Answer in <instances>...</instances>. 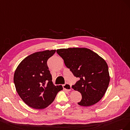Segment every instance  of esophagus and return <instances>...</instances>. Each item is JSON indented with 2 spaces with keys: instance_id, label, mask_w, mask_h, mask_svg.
Segmentation results:
<instances>
[{
  "instance_id": "obj_1",
  "label": "esophagus",
  "mask_w": 130,
  "mask_h": 130,
  "mask_svg": "<svg viewBox=\"0 0 130 130\" xmlns=\"http://www.w3.org/2000/svg\"><path fill=\"white\" fill-rule=\"evenodd\" d=\"M62 87H63V88H64L65 90H67V91H70L71 90V86L68 83L64 84L62 86Z\"/></svg>"
}]
</instances>
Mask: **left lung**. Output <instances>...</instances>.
Returning <instances> with one entry per match:
<instances>
[{
  "mask_svg": "<svg viewBox=\"0 0 130 130\" xmlns=\"http://www.w3.org/2000/svg\"><path fill=\"white\" fill-rule=\"evenodd\" d=\"M65 66L79 78L72 87L82 96L78 104L88 107L95 105L106 93L110 81L106 61L87 48H68L57 50Z\"/></svg>",
  "mask_w": 130,
  "mask_h": 130,
  "instance_id": "obj_1",
  "label": "left lung"
}]
</instances>
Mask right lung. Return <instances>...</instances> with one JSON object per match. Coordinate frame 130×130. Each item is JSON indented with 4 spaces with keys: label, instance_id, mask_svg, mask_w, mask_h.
<instances>
[{
    "label": "right lung",
    "instance_id": "obj_1",
    "mask_svg": "<svg viewBox=\"0 0 130 130\" xmlns=\"http://www.w3.org/2000/svg\"><path fill=\"white\" fill-rule=\"evenodd\" d=\"M55 50L38 52L30 54L18 65L14 73L16 90L25 104L41 109L52 103L62 86H54L47 64Z\"/></svg>",
    "mask_w": 130,
    "mask_h": 130
}]
</instances>
